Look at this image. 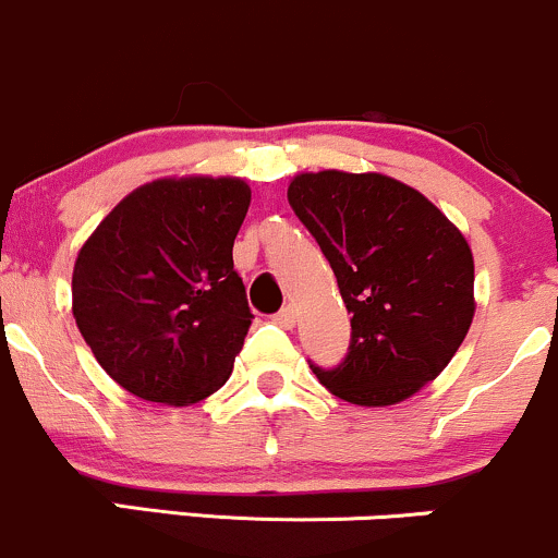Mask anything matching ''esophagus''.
<instances>
[{"label":"esophagus","mask_w":558,"mask_h":558,"mask_svg":"<svg viewBox=\"0 0 558 558\" xmlns=\"http://www.w3.org/2000/svg\"><path fill=\"white\" fill-rule=\"evenodd\" d=\"M295 318H298V311L292 308V305H284V308H281L277 316H274V322H277L279 327L292 329V327H295Z\"/></svg>","instance_id":"obj_1"}]
</instances>
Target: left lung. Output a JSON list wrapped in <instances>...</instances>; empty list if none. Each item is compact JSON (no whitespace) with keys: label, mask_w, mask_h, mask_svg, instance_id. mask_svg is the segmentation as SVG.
<instances>
[{"label":"left lung","mask_w":558,"mask_h":558,"mask_svg":"<svg viewBox=\"0 0 558 558\" xmlns=\"http://www.w3.org/2000/svg\"><path fill=\"white\" fill-rule=\"evenodd\" d=\"M295 216L327 255L350 318L335 368L313 366L355 405L411 398L448 366L474 318V260L464 234L414 186L381 173H298Z\"/></svg>","instance_id":"obj_1"}]
</instances>
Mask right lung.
Here are the masks:
<instances>
[{
    "mask_svg": "<svg viewBox=\"0 0 558 558\" xmlns=\"http://www.w3.org/2000/svg\"><path fill=\"white\" fill-rule=\"evenodd\" d=\"M242 179H158L112 208L73 268V316L94 359L142 400L186 405L229 379L253 313L234 271Z\"/></svg>",
    "mask_w": 558,
    "mask_h": 558,
    "instance_id": "obj_1",
    "label": "right lung"
}]
</instances>
